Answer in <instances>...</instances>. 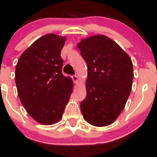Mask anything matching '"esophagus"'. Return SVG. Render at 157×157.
<instances>
[{"instance_id":"34e87169","label":"esophagus","mask_w":157,"mask_h":157,"mask_svg":"<svg viewBox=\"0 0 157 157\" xmlns=\"http://www.w3.org/2000/svg\"><path fill=\"white\" fill-rule=\"evenodd\" d=\"M71 78H72V80L75 83H77V81H78V80H79V77H78V76H77V75H73V76L71 77Z\"/></svg>"}]
</instances>
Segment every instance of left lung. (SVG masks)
I'll use <instances>...</instances> for the list:
<instances>
[{
	"instance_id": "obj_1",
	"label": "left lung",
	"mask_w": 157,
	"mask_h": 157,
	"mask_svg": "<svg viewBox=\"0 0 157 157\" xmlns=\"http://www.w3.org/2000/svg\"><path fill=\"white\" fill-rule=\"evenodd\" d=\"M77 47L88 67L86 97L80 102L83 117L92 125H109L118 117L130 95L132 61L105 35L82 40Z\"/></svg>"
}]
</instances>
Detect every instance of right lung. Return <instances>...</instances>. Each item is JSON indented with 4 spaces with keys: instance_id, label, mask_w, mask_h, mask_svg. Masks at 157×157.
<instances>
[{
    "instance_id": "obj_1",
    "label": "right lung",
    "mask_w": 157,
    "mask_h": 157,
    "mask_svg": "<svg viewBox=\"0 0 157 157\" xmlns=\"http://www.w3.org/2000/svg\"><path fill=\"white\" fill-rule=\"evenodd\" d=\"M65 42L64 37L44 35L23 52L16 65L20 100L27 113L43 125L60 120L72 93V80L62 73L60 52Z\"/></svg>"
}]
</instances>
